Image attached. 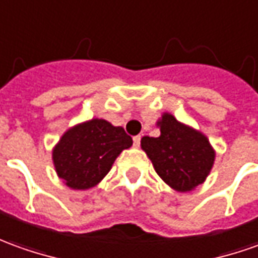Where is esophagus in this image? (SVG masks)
<instances>
[{
  "label": "esophagus",
  "mask_w": 258,
  "mask_h": 258,
  "mask_svg": "<svg viewBox=\"0 0 258 258\" xmlns=\"http://www.w3.org/2000/svg\"><path fill=\"white\" fill-rule=\"evenodd\" d=\"M140 139H142V136H140V135L135 136V138H133V146L139 147L140 146Z\"/></svg>",
  "instance_id": "obj_1"
}]
</instances>
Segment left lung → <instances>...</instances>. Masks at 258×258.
<instances>
[{"mask_svg":"<svg viewBox=\"0 0 258 258\" xmlns=\"http://www.w3.org/2000/svg\"><path fill=\"white\" fill-rule=\"evenodd\" d=\"M157 126L159 138L145 136L140 146L167 185L178 192L192 191L212 170L214 147L204 133L178 122L171 113H163Z\"/></svg>","mask_w":258,"mask_h":258,"instance_id":"1","label":"left lung"}]
</instances>
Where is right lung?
<instances>
[{"label":"right lung","mask_w":258,"mask_h":258,"mask_svg":"<svg viewBox=\"0 0 258 258\" xmlns=\"http://www.w3.org/2000/svg\"><path fill=\"white\" fill-rule=\"evenodd\" d=\"M133 140L123 127L105 119H91L70 127L53 149L57 175L73 189H88L109 173L122 150Z\"/></svg>","instance_id":"add662e5"}]
</instances>
